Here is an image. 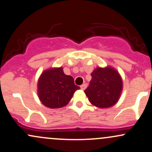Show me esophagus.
<instances>
[{
    "label": "esophagus",
    "mask_w": 152,
    "mask_h": 152,
    "mask_svg": "<svg viewBox=\"0 0 152 152\" xmlns=\"http://www.w3.org/2000/svg\"><path fill=\"white\" fill-rule=\"evenodd\" d=\"M87 88V85L86 84H83V85H82L81 86H80L81 90H85V88Z\"/></svg>",
    "instance_id": "esophagus-1"
}]
</instances>
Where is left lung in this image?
Masks as SVG:
<instances>
[{"mask_svg":"<svg viewBox=\"0 0 152 152\" xmlns=\"http://www.w3.org/2000/svg\"><path fill=\"white\" fill-rule=\"evenodd\" d=\"M85 93L89 101L100 108L111 107L117 103L123 89L122 78L113 68L97 67Z\"/></svg>","mask_w":152,"mask_h":152,"instance_id":"left-lung-1","label":"left lung"}]
</instances>
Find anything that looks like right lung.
<instances>
[{
	"instance_id": "1",
	"label": "right lung",
	"mask_w": 152,
	"mask_h": 152,
	"mask_svg": "<svg viewBox=\"0 0 152 152\" xmlns=\"http://www.w3.org/2000/svg\"><path fill=\"white\" fill-rule=\"evenodd\" d=\"M80 87L62 67L51 68L42 73L38 80V96L42 104L50 108L65 106Z\"/></svg>"
}]
</instances>
